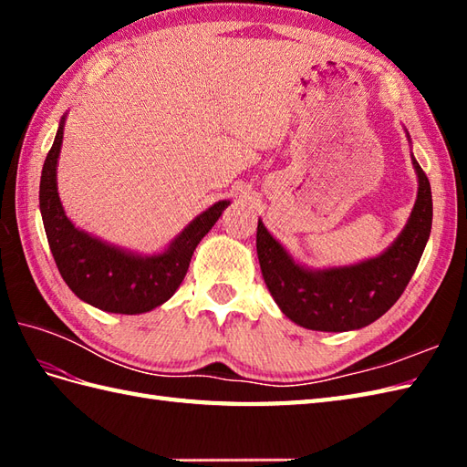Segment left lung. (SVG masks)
I'll return each instance as SVG.
<instances>
[{"label":"left lung","mask_w":467,"mask_h":467,"mask_svg":"<svg viewBox=\"0 0 467 467\" xmlns=\"http://www.w3.org/2000/svg\"><path fill=\"white\" fill-rule=\"evenodd\" d=\"M411 164L418 174L413 211L398 239L371 259L311 269L295 261L259 218L256 254L263 279L275 303L293 323L311 331H355L379 319L400 299L418 269L433 218L428 176L413 154Z\"/></svg>","instance_id":"8db88e82"}]
</instances>
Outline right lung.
<instances>
[{
  "mask_svg": "<svg viewBox=\"0 0 467 467\" xmlns=\"http://www.w3.org/2000/svg\"><path fill=\"white\" fill-rule=\"evenodd\" d=\"M66 114L59 120L39 181V213L57 271L72 293L106 313L140 315L166 303L181 286L192 253L231 201L192 218L162 251L142 254L102 241L69 221L57 194V158Z\"/></svg>",
  "mask_w": 467,
  "mask_h": 467,
  "instance_id": "right-lung-1",
  "label": "right lung"
}]
</instances>
